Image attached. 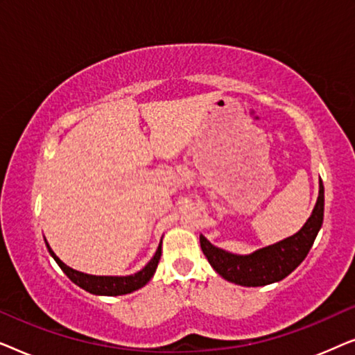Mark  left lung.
Segmentation results:
<instances>
[{"label": "left lung", "instance_id": "8db88e82", "mask_svg": "<svg viewBox=\"0 0 355 355\" xmlns=\"http://www.w3.org/2000/svg\"><path fill=\"white\" fill-rule=\"evenodd\" d=\"M323 207L324 189L323 182L320 181L318 198L312 215L294 236L252 252L249 255L230 254V252L211 245L205 237L200 236L202 252L210 261L213 270L231 283L247 286V288L276 283L297 268L307 257L310 247L313 245L315 237L322 227Z\"/></svg>", "mask_w": 355, "mask_h": 355}]
</instances>
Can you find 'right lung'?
<instances>
[{"label":"right lung","mask_w":355,"mask_h":355,"mask_svg":"<svg viewBox=\"0 0 355 355\" xmlns=\"http://www.w3.org/2000/svg\"><path fill=\"white\" fill-rule=\"evenodd\" d=\"M48 250L53 259L56 260V263L61 266V270L64 271L67 278H69L72 283H76L79 288L89 291L92 294L96 295H121V294H129L135 289H140L145 286L152 278L155 270H157L159 257H162V242H159L157 252H155L153 259L148 261L147 265L144 266L142 270L137 271L135 275L130 276H92L80 273V271H76L69 268V266L62 263V261L55 255V252L50 249V245L46 244Z\"/></svg>","instance_id":"obj_1"}]
</instances>
